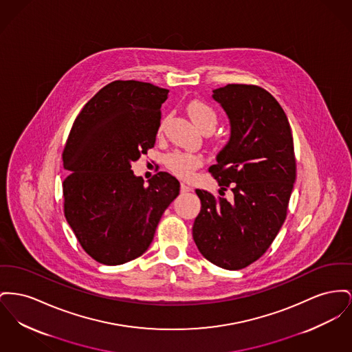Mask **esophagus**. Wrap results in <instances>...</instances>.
I'll return each instance as SVG.
<instances>
[{
  "label": "esophagus",
  "mask_w": 352,
  "mask_h": 352,
  "mask_svg": "<svg viewBox=\"0 0 352 352\" xmlns=\"http://www.w3.org/2000/svg\"><path fill=\"white\" fill-rule=\"evenodd\" d=\"M192 188L186 185V184H181V192H190Z\"/></svg>",
  "instance_id": "1"
}]
</instances>
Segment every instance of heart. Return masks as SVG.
<instances>
[{"instance_id":"obj_1","label":"heart","mask_w":352,"mask_h":352,"mask_svg":"<svg viewBox=\"0 0 352 352\" xmlns=\"http://www.w3.org/2000/svg\"><path fill=\"white\" fill-rule=\"evenodd\" d=\"M187 111L201 130L205 127H214L217 126V114L215 111L201 101H192L187 106ZM162 124H160V130ZM202 165V157L198 154L186 153V151H173L166 157V166L167 168L179 178H190L192 173Z\"/></svg>"}]
</instances>
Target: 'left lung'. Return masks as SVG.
I'll use <instances>...</instances> for the list:
<instances>
[{"label": "left lung", "mask_w": 352, "mask_h": 352, "mask_svg": "<svg viewBox=\"0 0 352 352\" xmlns=\"http://www.w3.org/2000/svg\"><path fill=\"white\" fill-rule=\"evenodd\" d=\"M230 121V138L210 166L219 197L195 190L201 211L192 238L211 263L245 269L259 259L282 228L296 167L289 120L278 101L255 85L212 90ZM230 186L233 199L224 191Z\"/></svg>", "instance_id": "1"}]
</instances>
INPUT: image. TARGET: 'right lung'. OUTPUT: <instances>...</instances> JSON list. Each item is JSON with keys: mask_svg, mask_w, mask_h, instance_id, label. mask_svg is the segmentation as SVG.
Wrapping results in <instances>:
<instances>
[{"mask_svg": "<svg viewBox=\"0 0 352 352\" xmlns=\"http://www.w3.org/2000/svg\"><path fill=\"white\" fill-rule=\"evenodd\" d=\"M168 90L153 83L114 81L83 106L63 148L65 218L83 250L116 266L141 256L179 194L166 171L145 186L131 164L154 147Z\"/></svg>", "mask_w": 352, "mask_h": 352, "instance_id": "obj_1", "label": "right lung"}]
</instances>
